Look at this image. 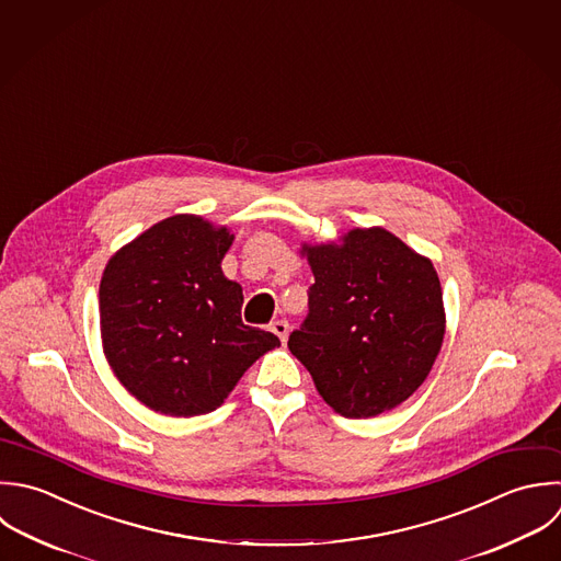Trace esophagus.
<instances>
[{
    "mask_svg": "<svg viewBox=\"0 0 561 561\" xmlns=\"http://www.w3.org/2000/svg\"><path fill=\"white\" fill-rule=\"evenodd\" d=\"M288 330H290V325H288V321H286V319H277V321H273V323H271V332H273L275 336H279V341H282V343H286V339H288Z\"/></svg>",
    "mask_w": 561,
    "mask_h": 561,
    "instance_id": "obj_1",
    "label": "esophagus"
}]
</instances>
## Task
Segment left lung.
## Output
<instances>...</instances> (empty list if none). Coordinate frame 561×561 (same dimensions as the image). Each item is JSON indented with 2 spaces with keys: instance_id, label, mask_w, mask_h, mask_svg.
Returning <instances> with one entry per match:
<instances>
[{
  "instance_id": "8db88e82",
  "label": "left lung",
  "mask_w": 561,
  "mask_h": 561,
  "mask_svg": "<svg viewBox=\"0 0 561 561\" xmlns=\"http://www.w3.org/2000/svg\"><path fill=\"white\" fill-rule=\"evenodd\" d=\"M314 284L288 339L321 398L352 420L411 398L444 343V297L431 260L387 229H354L341 247H306Z\"/></svg>"
}]
</instances>
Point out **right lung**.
<instances>
[{"mask_svg": "<svg viewBox=\"0 0 561 561\" xmlns=\"http://www.w3.org/2000/svg\"><path fill=\"white\" fill-rule=\"evenodd\" d=\"M198 216H172L122 251L100 282V332L117 380L148 409L192 417L218 409L279 339L242 323V288L220 262L231 247Z\"/></svg>", "mask_w": 561, "mask_h": 561, "instance_id": "right-lung-1", "label": "right lung"}]
</instances>
